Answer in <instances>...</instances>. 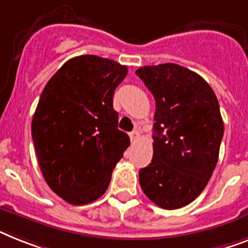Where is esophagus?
Listing matches in <instances>:
<instances>
[{"instance_id": "obj_1", "label": "esophagus", "mask_w": 248, "mask_h": 248, "mask_svg": "<svg viewBox=\"0 0 248 248\" xmlns=\"http://www.w3.org/2000/svg\"><path fill=\"white\" fill-rule=\"evenodd\" d=\"M129 137H130V140H132L133 143L137 142V140H138V138H139L138 130H134V132L130 133V134H129Z\"/></svg>"}]
</instances>
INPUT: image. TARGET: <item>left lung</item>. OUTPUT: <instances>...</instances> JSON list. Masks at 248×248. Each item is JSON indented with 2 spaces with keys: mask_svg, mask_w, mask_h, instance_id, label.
Wrapping results in <instances>:
<instances>
[{
  "mask_svg": "<svg viewBox=\"0 0 248 248\" xmlns=\"http://www.w3.org/2000/svg\"><path fill=\"white\" fill-rule=\"evenodd\" d=\"M156 101L153 158L139 170L149 200L179 209L202 194L216 169L224 125L217 96L198 73L175 63L136 71Z\"/></svg>",
  "mask_w": 248,
  "mask_h": 248,
  "instance_id": "8db88e82",
  "label": "left lung"
}]
</instances>
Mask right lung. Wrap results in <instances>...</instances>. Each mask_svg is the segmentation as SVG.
<instances>
[{
  "label": "right lung",
  "instance_id": "1",
  "mask_svg": "<svg viewBox=\"0 0 248 248\" xmlns=\"http://www.w3.org/2000/svg\"><path fill=\"white\" fill-rule=\"evenodd\" d=\"M126 73L115 61L79 55L57 71L40 95L31 123L36 157L49 187L69 204L104 195L130 144L112 108Z\"/></svg>",
  "mask_w": 248,
  "mask_h": 248
}]
</instances>
